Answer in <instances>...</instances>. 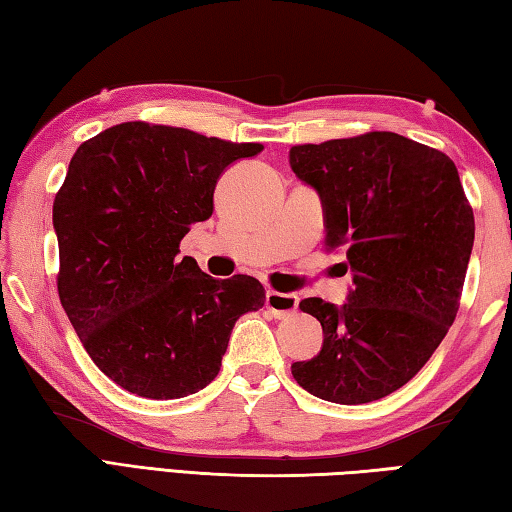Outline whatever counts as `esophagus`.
Segmentation results:
<instances>
[{
    "label": "esophagus",
    "mask_w": 512,
    "mask_h": 512,
    "mask_svg": "<svg viewBox=\"0 0 512 512\" xmlns=\"http://www.w3.org/2000/svg\"><path fill=\"white\" fill-rule=\"evenodd\" d=\"M265 305L276 318H285L298 310V298L294 294H283L276 292V289H267Z\"/></svg>",
    "instance_id": "obj_1"
}]
</instances>
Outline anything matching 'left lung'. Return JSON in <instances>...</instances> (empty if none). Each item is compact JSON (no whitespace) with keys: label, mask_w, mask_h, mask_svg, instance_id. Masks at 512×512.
Segmentation results:
<instances>
[{"label":"left lung","mask_w":512,"mask_h":512,"mask_svg":"<svg viewBox=\"0 0 512 512\" xmlns=\"http://www.w3.org/2000/svg\"><path fill=\"white\" fill-rule=\"evenodd\" d=\"M289 165L323 200L325 247L345 249L354 289L336 307L305 298L323 327L296 383L356 406L406 385L437 350L459 310L475 216L455 162L392 131L296 144Z\"/></svg>","instance_id":"1"}]
</instances>
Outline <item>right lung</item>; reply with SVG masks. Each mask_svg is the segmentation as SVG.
Instances as JSON below:
<instances>
[{
	"label": "right lung",
	"mask_w": 512,
	"mask_h": 512,
	"mask_svg": "<svg viewBox=\"0 0 512 512\" xmlns=\"http://www.w3.org/2000/svg\"><path fill=\"white\" fill-rule=\"evenodd\" d=\"M263 151L149 122L82 142L53 202L57 292L93 363L144 399H180L216 379L231 330L265 287L216 281L178 258L189 227L214 214L231 162Z\"/></svg>",
	"instance_id": "1"
}]
</instances>
